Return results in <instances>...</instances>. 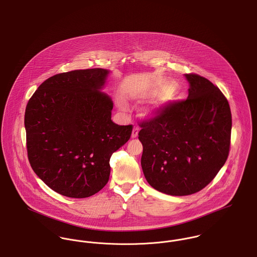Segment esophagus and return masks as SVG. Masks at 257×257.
Here are the masks:
<instances>
[{
  "instance_id": "1",
  "label": "esophagus",
  "mask_w": 257,
  "mask_h": 257,
  "mask_svg": "<svg viewBox=\"0 0 257 257\" xmlns=\"http://www.w3.org/2000/svg\"><path fill=\"white\" fill-rule=\"evenodd\" d=\"M139 133V127L138 126H135L133 128V131H132V138H137L138 137Z\"/></svg>"
}]
</instances>
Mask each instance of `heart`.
Instances as JSON below:
<instances>
[{
	"label": "heart",
	"mask_w": 257,
	"mask_h": 257,
	"mask_svg": "<svg viewBox=\"0 0 257 257\" xmlns=\"http://www.w3.org/2000/svg\"><path fill=\"white\" fill-rule=\"evenodd\" d=\"M177 89V85L175 82L172 81H166V82H161L158 83L155 87L152 89L146 91L145 93L141 94V97L143 98H152V97H160V99L158 102L156 103L157 106H162L166 104L170 99L171 96ZM120 105L123 109H127L126 104L123 101H120Z\"/></svg>",
	"instance_id": "heart-1"
}]
</instances>
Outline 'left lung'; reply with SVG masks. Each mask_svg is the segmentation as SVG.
<instances>
[{
	"mask_svg": "<svg viewBox=\"0 0 257 257\" xmlns=\"http://www.w3.org/2000/svg\"><path fill=\"white\" fill-rule=\"evenodd\" d=\"M189 96L140 122L141 164L148 183L170 196L198 193L217 175L230 151L232 114L219 88L185 74Z\"/></svg>",
	"mask_w": 257,
	"mask_h": 257,
	"instance_id": "obj_1",
	"label": "left lung"
}]
</instances>
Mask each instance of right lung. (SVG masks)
<instances>
[{
	"label": "right lung",
	"instance_id": "add662e5",
	"mask_svg": "<svg viewBox=\"0 0 257 257\" xmlns=\"http://www.w3.org/2000/svg\"><path fill=\"white\" fill-rule=\"evenodd\" d=\"M108 70L56 74L27 102L24 125L30 165L53 191L84 198L108 182L109 159L131 137L132 125L111 120L113 102L99 92Z\"/></svg>",
	"mask_w": 257,
	"mask_h": 257
}]
</instances>
